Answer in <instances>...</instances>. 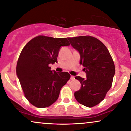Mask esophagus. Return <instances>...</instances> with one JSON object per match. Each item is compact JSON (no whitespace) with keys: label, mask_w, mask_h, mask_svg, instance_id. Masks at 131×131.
Returning a JSON list of instances; mask_svg holds the SVG:
<instances>
[{"label":"esophagus","mask_w":131,"mask_h":131,"mask_svg":"<svg viewBox=\"0 0 131 131\" xmlns=\"http://www.w3.org/2000/svg\"><path fill=\"white\" fill-rule=\"evenodd\" d=\"M71 80H74V76H72V75H71Z\"/></svg>","instance_id":"esophagus-1"}]
</instances>
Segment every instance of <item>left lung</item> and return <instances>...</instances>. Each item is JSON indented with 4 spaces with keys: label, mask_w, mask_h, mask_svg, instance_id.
I'll use <instances>...</instances> for the list:
<instances>
[{
    "label": "left lung",
    "mask_w": 131,
    "mask_h": 131,
    "mask_svg": "<svg viewBox=\"0 0 131 131\" xmlns=\"http://www.w3.org/2000/svg\"><path fill=\"white\" fill-rule=\"evenodd\" d=\"M71 45L81 56L86 79L75 77L81 88L74 93L75 100L88 107L100 104L112 85L115 68L109 51L102 42L91 36L68 38Z\"/></svg>",
    "instance_id": "8db88e82"
}]
</instances>
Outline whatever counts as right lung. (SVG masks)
<instances>
[{
  "mask_svg": "<svg viewBox=\"0 0 131 131\" xmlns=\"http://www.w3.org/2000/svg\"><path fill=\"white\" fill-rule=\"evenodd\" d=\"M67 38L39 35L27 42L17 62L16 74L25 97L38 108L50 106L57 100L60 91L71 75L50 70L49 64L57 62L61 46H70Z\"/></svg>",
  "mask_w": 131,
  "mask_h": 131,
  "instance_id": "right-lung-1",
  "label": "right lung"
}]
</instances>
